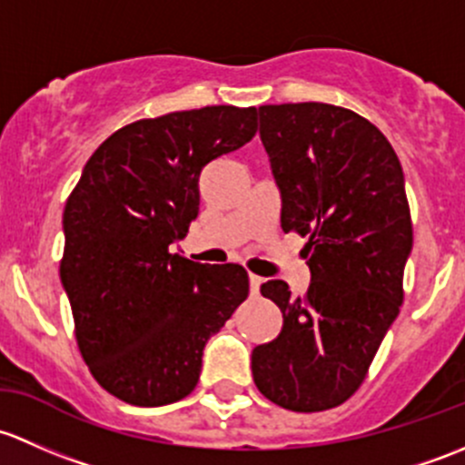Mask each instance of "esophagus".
I'll return each instance as SVG.
<instances>
[{"mask_svg":"<svg viewBox=\"0 0 465 465\" xmlns=\"http://www.w3.org/2000/svg\"><path fill=\"white\" fill-rule=\"evenodd\" d=\"M262 277H257V275H251L248 277V284H251V295L252 298H255V295H260V286H262Z\"/></svg>","mask_w":465,"mask_h":465,"instance_id":"1","label":"esophagus"}]
</instances>
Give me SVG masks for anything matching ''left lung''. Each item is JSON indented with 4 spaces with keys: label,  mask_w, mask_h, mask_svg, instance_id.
Instances as JSON below:
<instances>
[{
    "label": "left lung",
    "mask_w": 465,
    "mask_h": 465,
    "mask_svg": "<svg viewBox=\"0 0 465 465\" xmlns=\"http://www.w3.org/2000/svg\"><path fill=\"white\" fill-rule=\"evenodd\" d=\"M260 136L282 194V231L306 237L302 298L271 280L280 336L252 349V378L293 411L342 405L365 381L403 304L411 217L403 167L382 132L327 103L262 104Z\"/></svg>",
    "instance_id": "1"
}]
</instances>
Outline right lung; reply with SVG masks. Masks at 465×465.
Listing matches in <instances>:
<instances>
[{
    "mask_svg": "<svg viewBox=\"0 0 465 465\" xmlns=\"http://www.w3.org/2000/svg\"><path fill=\"white\" fill-rule=\"evenodd\" d=\"M255 132V107L143 118L91 154L66 199L60 280L78 349L100 387L129 405L185 399L208 338L248 298L242 266L197 264L170 243L197 219L201 170Z\"/></svg>",
    "mask_w": 465,
    "mask_h": 465,
    "instance_id": "1",
    "label": "right lung"
}]
</instances>
